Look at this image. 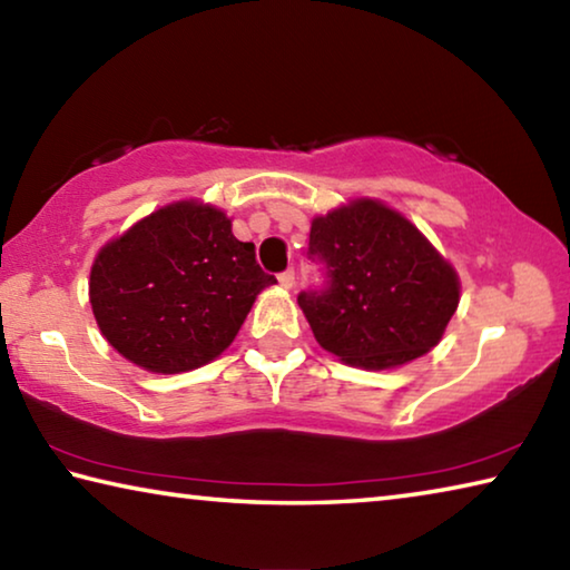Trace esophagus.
<instances>
[{"label": "esophagus", "mask_w": 570, "mask_h": 570, "mask_svg": "<svg viewBox=\"0 0 570 570\" xmlns=\"http://www.w3.org/2000/svg\"><path fill=\"white\" fill-rule=\"evenodd\" d=\"M278 284H282L284 288H292L296 284V276H294L292 268H288V272H284V274H278Z\"/></svg>", "instance_id": "esophagus-1"}]
</instances>
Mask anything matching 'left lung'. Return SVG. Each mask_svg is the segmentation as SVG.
<instances>
[{"mask_svg": "<svg viewBox=\"0 0 570 570\" xmlns=\"http://www.w3.org/2000/svg\"><path fill=\"white\" fill-rule=\"evenodd\" d=\"M306 256L324 286L298 306L326 352L364 370H390L428 354L460 302L455 268L417 226L372 198L312 220Z\"/></svg>", "mask_w": 570, "mask_h": 570, "instance_id": "left-lung-1", "label": "left lung"}]
</instances>
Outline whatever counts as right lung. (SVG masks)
Masks as SVG:
<instances>
[{
	"mask_svg": "<svg viewBox=\"0 0 570 570\" xmlns=\"http://www.w3.org/2000/svg\"><path fill=\"white\" fill-rule=\"evenodd\" d=\"M274 276L224 210L178 200L100 248L90 304L105 340L158 374L204 366L236 340Z\"/></svg>",
	"mask_w": 570,
	"mask_h": 570,
	"instance_id": "obj_1",
	"label": "right lung"
}]
</instances>
